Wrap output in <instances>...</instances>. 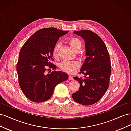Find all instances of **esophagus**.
I'll return each instance as SVG.
<instances>
[{
    "label": "esophagus",
    "instance_id": "esophagus-1",
    "mask_svg": "<svg viewBox=\"0 0 131 131\" xmlns=\"http://www.w3.org/2000/svg\"><path fill=\"white\" fill-rule=\"evenodd\" d=\"M69 79L70 80H73V77L72 76H71V75H69Z\"/></svg>",
    "mask_w": 131,
    "mask_h": 131
}]
</instances>
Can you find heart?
I'll use <instances>...</instances> for the list:
<instances>
[{
	"label": "heart",
	"instance_id": "heart-1",
	"mask_svg": "<svg viewBox=\"0 0 131 131\" xmlns=\"http://www.w3.org/2000/svg\"><path fill=\"white\" fill-rule=\"evenodd\" d=\"M68 43L71 48L76 52H79L82 48V42L78 38H70L68 40ZM60 47L61 44L59 43H56L54 46L52 50V56L53 58H58ZM80 63L77 61H64L59 65V68L65 73L73 74L78 71L80 68Z\"/></svg>",
	"mask_w": 131,
	"mask_h": 131
}]
</instances>
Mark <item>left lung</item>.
<instances>
[{"label":"left lung","instance_id":"8db88e82","mask_svg":"<svg viewBox=\"0 0 131 131\" xmlns=\"http://www.w3.org/2000/svg\"><path fill=\"white\" fill-rule=\"evenodd\" d=\"M74 33L85 40L86 58L80 69L84 78H74L80 88L72 97L79 104L92 105L101 100L109 88L112 72L109 54L104 41L93 31L78 30Z\"/></svg>","mask_w":131,"mask_h":131}]
</instances>
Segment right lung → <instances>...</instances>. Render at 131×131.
I'll list each match as a JSON object with an SVG mask.
<instances>
[{"instance_id":"add662e5","label":"right lung","mask_w":131,"mask_h":131,"mask_svg":"<svg viewBox=\"0 0 131 131\" xmlns=\"http://www.w3.org/2000/svg\"><path fill=\"white\" fill-rule=\"evenodd\" d=\"M68 32L55 28H45L34 33L21 48L17 64L19 85L29 100L40 103L48 100L59 83L68 79L67 73L52 71L46 74L47 68L56 69L52 62V50L59 37Z\"/></svg>"}]
</instances>
